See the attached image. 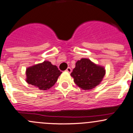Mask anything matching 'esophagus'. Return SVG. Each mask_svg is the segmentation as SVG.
<instances>
[{
    "label": "esophagus",
    "mask_w": 133,
    "mask_h": 133,
    "mask_svg": "<svg viewBox=\"0 0 133 133\" xmlns=\"http://www.w3.org/2000/svg\"><path fill=\"white\" fill-rule=\"evenodd\" d=\"M66 71L67 72H68V73H70V72H72V69H71L70 67H68V68H66Z\"/></svg>",
    "instance_id": "34e87169"
}]
</instances>
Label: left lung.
Masks as SVG:
<instances>
[{"instance_id":"8db88e82","label":"left lung","mask_w":133,"mask_h":133,"mask_svg":"<svg viewBox=\"0 0 133 133\" xmlns=\"http://www.w3.org/2000/svg\"><path fill=\"white\" fill-rule=\"evenodd\" d=\"M105 74L104 67L97 65L89 59L82 58L76 62V67L70 76L79 88L84 90H89L98 86Z\"/></svg>"}]
</instances>
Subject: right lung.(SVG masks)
Masks as SVG:
<instances>
[{"instance_id":"add662e5","label":"right lung","mask_w":133,"mask_h":133,"mask_svg":"<svg viewBox=\"0 0 133 133\" xmlns=\"http://www.w3.org/2000/svg\"><path fill=\"white\" fill-rule=\"evenodd\" d=\"M61 73L56 65L44 61L26 68L25 81L40 90H46L55 84Z\"/></svg>"}]
</instances>
